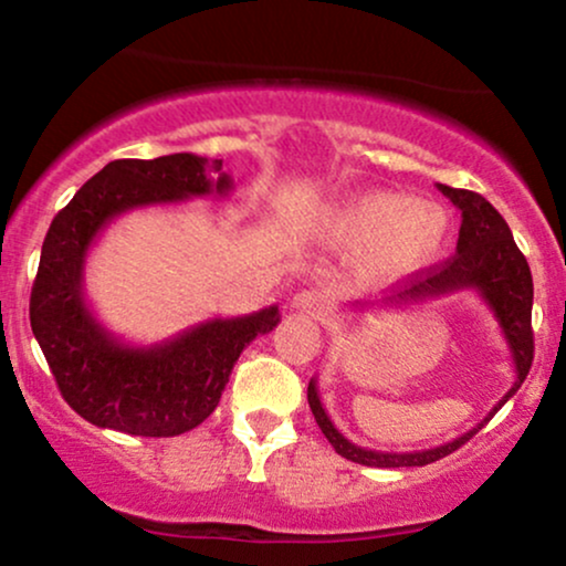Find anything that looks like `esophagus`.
Returning <instances> with one entry per match:
<instances>
[{"label": "esophagus", "instance_id": "34e87169", "mask_svg": "<svg viewBox=\"0 0 566 566\" xmlns=\"http://www.w3.org/2000/svg\"><path fill=\"white\" fill-rule=\"evenodd\" d=\"M291 306H294V312H298V315H306V317H323L325 312V298L317 294V291H298V294L294 296V302H291Z\"/></svg>", "mask_w": 566, "mask_h": 566}]
</instances>
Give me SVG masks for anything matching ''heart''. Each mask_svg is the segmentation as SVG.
<instances>
[{"instance_id": "1", "label": "heart", "mask_w": 566, "mask_h": 566, "mask_svg": "<svg viewBox=\"0 0 566 566\" xmlns=\"http://www.w3.org/2000/svg\"><path fill=\"white\" fill-rule=\"evenodd\" d=\"M451 212L401 191H359L331 205L319 230L333 247L357 249L367 281H396L428 268L451 239Z\"/></svg>"}]
</instances>
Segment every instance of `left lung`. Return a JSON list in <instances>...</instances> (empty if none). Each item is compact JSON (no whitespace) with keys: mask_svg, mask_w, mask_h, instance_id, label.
<instances>
[{"mask_svg":"<svg viewBox=\"0 0 566 566\" xmlns=\"http://www.w3.org/2000/svg\"><path fill=\"white\" fill-rule=\"evenodd\" d=\"M443 197H449L453 205L462 212V228H459V241H457V254L443 264L417 272L415 281L399 294L382 298V304H411V302H428V298L449 296L457 291H478L480 298L488 304V310L493 312L496 323L504 333L509 352H512L514 361V386L506 390V396L496 407L488 411L483 422H478L475 428L464 436L453 438V441L436 446V449L424 451H409V453H388V451H373L361 449V446L352 443L344 438V432L336 430V424L331 422L327 411L323 409L317 394V380H310L306 388V401H310L312 415L319 424V430L325 432V438L331 441L333 449L348 462H357L365 467H424L438 462V459L449 457L470 441L478 430L485 428V422L491 420L504 403L517 394L522 382H525L530 365H533V275H530V264L525 254L514 243L512 230H509L506 220L501 218L499 209L491 201L480 197L475 191H464V188H451L438 184ZM367 306V304H365Z\"/></svg>","mask_w":566,"mask_h":566,"instance_id":"left-lung-1","label":"left lung"}]
</instances>
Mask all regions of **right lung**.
Wrapping results in <instances>:
<instances>
[{
  "mask_svg": "<svg viewBox=\"0 0 566 566\" xmlns=\"http://www.w3.org/2000/svg\"><path fill=\"white\" fill-rule=\"evenodd\" d=\"M222 159L167 155L115 159L81 186L49 226L31 291V331L70 407L96 428L170 438L193 430L220 403L235 359L281 323L277 306L214 317L151 346H130L96 319L83 296L91 243L130 209L226 197Z\"/></svg>",
  "mask_w": 566,
  "mask_h": 566,
  "instance_id": "obj_1",
  "label": "right lung"
}]
</instances>
